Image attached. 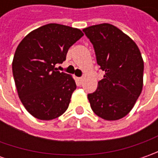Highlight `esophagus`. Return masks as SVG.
Here are the masks:
<instances>
[{
    "label": "esophagus",
    "mask_w": 158,
    "mask_h": 158,
    "mask_svg": "<svg viewBox=\"0 0 158 158\" xmlns=\"http://www.w3.org/2000/svg\"><path fill=\"white\" fill-rule=\"evenodd\" d=\"M78 81H79V82H80V83H82V77H79V78H78Z\"/></svg>",
    "instance_id": "1"
}]
</instances>
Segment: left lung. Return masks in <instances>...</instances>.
<instances>
[{
    "instance_id": "left-lung-1",
    "label": "left lung",
    "mask_w": 158,
    "mask_h": 158,
    "mask_svg": "<svg viewBox=\"0 0 158 158\" xmlns=\"http://www.w3.org/2000/svg\"><path fill=\"white\" fill-rule=\"evenodd\" d=\"M94 47L97 62L105 71L98 89L88 94L96 115L106 120L125 117L142 92L144 64L135 41L110 23L82 30Z\"/></svg>"
}]
</instances>
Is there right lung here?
Returning a JSON list of instances; mask_svg holds the SVG:
<instances>
[{
	"label": "right lung",
	"instance_id": "right-lung-1",
	"mask_svg": "<svg viewBox=\"0 0 158 158\" xmlns=\"http://www.w3.org/2000/svg\"><path fill=\"white\" fill-rule=\"evenodd\" d=\"M83 36L81 30L48 23L31 31L15 50L12 71L22 104L41 120L62 115L76 84L69 74L57 71L69 47Z\"/></svg>",
	"mask_w": 158,
	"mask_h": 158
}]
</instances>
